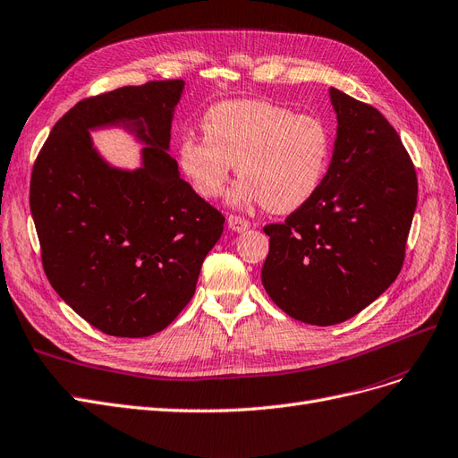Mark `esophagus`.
I'll list each match as a JSON object with an SVG mask.
<instances>
[{
  "instance_id": "34e87169",
  "label": "esophagus",
  "mask_w": 458,
  "mask_h": 458,
  "mask_svg": "<svg viewBox=\"0 0 458 458\" xmlns=\"http://www.w3.org/2000/svg\"><path fill=\"white\" fill-rule=\"evenodd\" d=\"M228 226H230V230H233V232H245V230L250 226V223H249L247 218H243V216L230 215V216H228Z\"/></svg>"
}]
</instances>
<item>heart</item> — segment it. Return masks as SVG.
Instances as JSON below:
<instances>
[{
	"label": "heart",
	"instance_id": "b5f03b06",
	"mask_svg": "<svg viewBox=\"0 0 458 458\" xmlns=\"http://www.w3.org/2000/svg\"><path fill=\"white\" fill-rule=\"evenodd\" d=\"M203 137H182L179 167L205 199L225 194L232 169L242 181L232 203L260 201L270 213H291L321 186L331 159V132L318 115L268 100H232L201 120Z\"/></svg>",
	"mask_w": 458,
	"mask_h": 458
}]
</instances>
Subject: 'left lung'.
<instances>
[{
	"instance_id": "1",
	"label": "left lung",
	"mask_w": 458,
	"mask_h": 458,
	"mask_svg": "<svg viewBox=\"0 0 458 458\" xmlns=\"http://www.w3.org/2000/svg\"><path fill=\"white\" fill-rule=\"evenodd\" d=\"M336 140L327 174L285 223L264 226L270 250L262 285L294 319L343 323L400 274L417 209V173L388 120L329 89Z\"/></svg>"
}]
</instances>
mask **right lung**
<instances>
[{"label": "right lung", "mask_w": 458, "mask_h": 458, "mask_svg": "<svg viewBox=\"0 0 458 458\" xmlns=\"http://www.w3.org/2000/svg\"><path fill=\"white\" fill-rule=\"evenodd\" d=\"M182 89V80H165L80 100L32 169L30 211L49 284L112 336L164 331L194 297L225 228L167 152ZM114 124L147 144L139 170L112 168L94 150L89 131Z\"/></svg>", "instance_id": "add662e5"}]
</instances>
